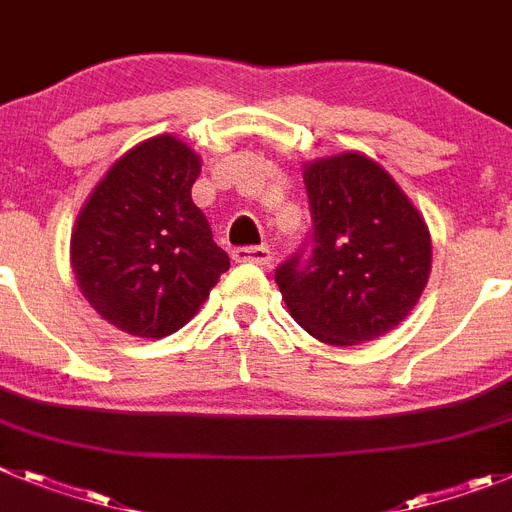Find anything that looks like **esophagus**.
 Here are the masks:
<instances>
[{"label": "esophagus", "instance_id": "1", "mask_svg": "<svg viewBox=\"0 0 512 512\" xmlns=\"http://www.w3.org/2000/svg\"><path fill=\"white\" fill-rule=\"evenodd\" d=\"M231 257L237 262H255V265H270L273 252L270 247H234Z\"/></svg>", "mask_w": 512, "mask_h": 512}]
</instances>
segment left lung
<instances>
[{"mask_svg":"<svg viewBox=\"0 0 512 512\" xmlns=\"http://www.w3.org/2000/svg\"><path fill=\"white\" fill-rule=\"evenodd\" d=\"M304 185L311 234L275 270L291 317L330 345L386 335L425 291L428 224L389 172L358 151L306 164Z\"/></svg>","mask_w":512,"mask_h":512,"instance_id":"8db88e82","label":"left lung"}]
</instances>
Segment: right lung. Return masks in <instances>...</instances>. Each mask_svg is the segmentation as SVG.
I'll use <instances>...</instances> for the list:
<instances>
[{
  "label": "right lung",
  "instance_id": "obj_1",
  "mask_svg": "<svg viewBox=\"0 0 512 512\" xmlns=\"http://www.w3.org/2000/svg\"><path fill=\"white\" fill-rule=\"evenodd\" d=\"M201 157L170 133L126 151L97 182L71 231V268L102 319L167 337L198 314L229 255L193 203Z\"/></svg>",
  "mask_w": 512,
  "mask_h": 512
}]
</instances>
